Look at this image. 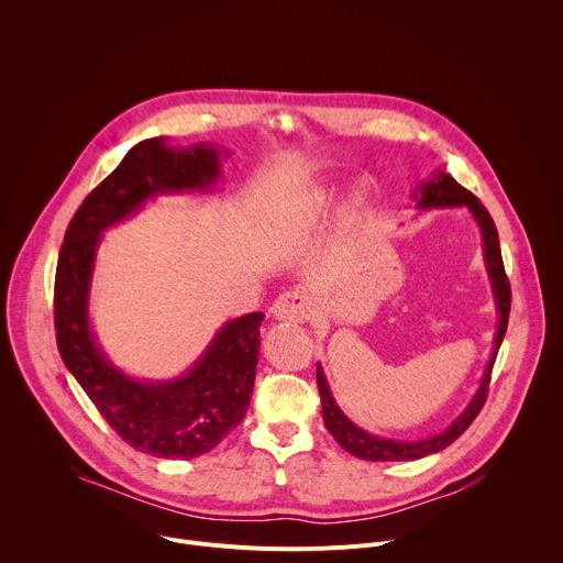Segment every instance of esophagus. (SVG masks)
<instances>
[{"label": "esophagus", "instance_id": "1", "mask_svg": "<svg viewBox=\"0 0 563 563\" xmlns=\"http://www.w3.org/2000/svg\"><path fill=\"white\" fill-rule=\"evenodd\" d=\"M269 313L276 320H294V323H302L313 316V300L305 289H291L280 294L272 307Z\"/></svg>", "mask_w": 563, "mask_h": 563}]
</instances>
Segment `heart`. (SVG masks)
I'll return each mask as SVG.
<instances>
[{"instance_id": "obj_1", "label": "heart", "mask_w": 563, "mask_h": 563, "mask_svg": "<svg viewBox=\"0 0 563 563\" xmlns=\"http://www.w3.org/2000/svg\"><path fill=\"white\" fill-rule=\"evenodd\" d=\"M361 200H363V198H356V202H358V205H361Z\"/></svg>"}]
</instances>
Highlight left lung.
I'll return each instance as SVG.
<instances>
[{"mask_svg": "<svg viewBox=\"0 0 563 563\" xmlns=\"http://www.w3.org/2000/svg\"><path fill=\"white\" fill-rule=\"evenodd\" d=\"M419 200V209H432V207H467L474 220L478 222L481 235H484V258L488 267V276L493 280V291L497 300V311H499V328L495 336V350L490 356V363L486 367L484 378H481V385L474 394V398L467 404V408L461 412V417L441 434H434L423 441H394V439H383L376 434H369L361 428H356L336 406V400L330 391L328 378L323 374V367L316 365V383L320 391V404H323V421L328 432L339 441L343 450L350 454L365 459V461H415L423 459L428 454L445 450L450 443H454L476 419V415L484 408L486 398H488V385H490V374L495 367V358L499 354V347L504 343L506 330H508V316H510V283L504 269V258H501V247H499V233L495 227V220L490 218L488 209L481 205V200L470 194L465 187H461L452 176L448 174H437L432 180L421 183L419 194H415Z\"/></svg>", "mask_w": 563, "mask_h": 563, "instance_id": "8db88e82", "label": "left lung"}]
</instances>
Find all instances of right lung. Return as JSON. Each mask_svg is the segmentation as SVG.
I'll list each match as a JSON object with an SVG mask.
<instances>
[{
    "label": "right lung",
    "instance_id": "add662e5",
    "mask_svg": "<svg viewBox=\"0 0 563 563\" xmlns=\"http://www.w3.org/2000/svg\"><path fill=\"white\" fill-rule=\"evenodd\" d=\"M216 144L169 146L165 137L135 144L75 211L55 272L57 350L104 421L133 450L157 459H194L213 450L250 408L261 323L254 311L229 320L180 378L135 380L109 363L89 325V287L102 231L148 198L202 191L220 178ZM227 155V151H224Z\"/></svg>",
    "mask_w": 563,
    "mask_h": 563
}]
</instances>
